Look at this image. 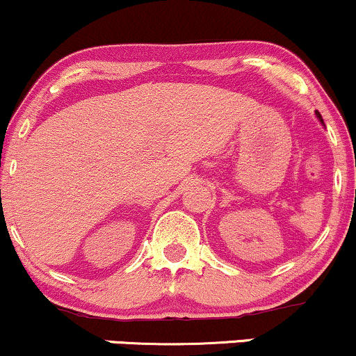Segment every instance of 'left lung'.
Masks as SVG:
<instances>
[{
    "label": "left lung",
    "instance_id": "obj_1",
    "mask_svg": "<svg viewBox=\"0 0 356 356\" xmlns=\"http://www.w3.org/2000/svg\"><path fill=\"white\" fill-rule=\"evenodd\" d=\"M315 114H316V118H318V121L323 124V119H322V115H320V113H318V111H316V113H315Z\"/></svg>",
    "mask_w": 356,
    "mask_h": 356
}]
</instances>
